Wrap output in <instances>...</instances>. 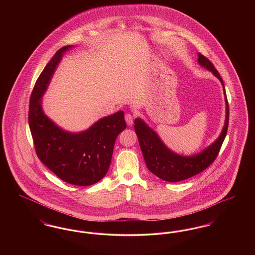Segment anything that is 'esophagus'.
<instances>
[{
  "label": "esophagus",
  "instance_id": "esophagus-1",
  "mask_svg": "<svg viewBox=\"0 0 255 255\" xmlns=\"http://www.w3.org/2000/svg\"><path fill=\"white\" fill-rule=\"evenodd\" d=\"M125 121H126L127 124H128L129 126H132L133 123V116L130 115V114H126V115H125Z\"/></svg>",
  "mask_w": 255,
  "mask_h": 255
}]
</instances>
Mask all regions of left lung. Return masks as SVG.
Returning <instances> with one entry per match:
<instances>
[{
  "mask_svg": "<svg viewBox=\"0 0 255 255\" xmlns=\"http://www.w3.org/2000/svg\"><path fill=\"white\" fill-rule=\"evenodd\" d=\"M198 63L201 67L213 73V75L220 80L223 86L226 102V120L224 127L220 135L210 145L206 147L198 154L192 156H182L165 145L157 132L154 131L142 119L136 118L134 120V131L137 135L147 168L165 182H181L206 169L217 158L228 132L230 109L223 79L212 63L200 52L198 53Z\"/></svg>",
  "mask_w": 255,
  "mask_h": 255,
  "instance_id": "obj_1",
  "label": "left lung"
}]
</instances>
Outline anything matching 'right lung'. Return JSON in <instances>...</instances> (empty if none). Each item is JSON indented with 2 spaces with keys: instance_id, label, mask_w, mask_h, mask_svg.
I'll return each instance as SVG.
<instances>
[{
  "instance_id": "add662e5",
  "label": "right lung",
  "mask_w": 255,
  "mask_h": 255,
  "mask_svg": "<svg viewBox=\"0 0 255 255\" xmlns=\"http://www.w3.org/2000/svg\"><path fill=\"white\" fill-rule=\"evenodd\" d=\"M74 46L61 48L50 59L33 88L28 124L40 160L62 181L88 186L108 172L118 135L126 128L124 112L119 111L81 132H69L45 114L42 101L63 55Z\"/></svg>"
}]
</instances>
